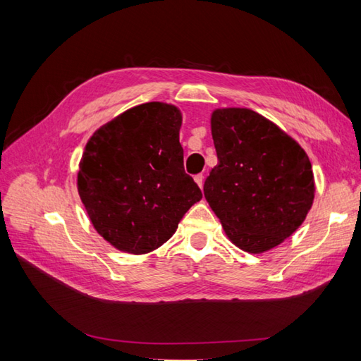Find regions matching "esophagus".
Returning a JSON list of instances; mask_svg holds the SVG:
<instances>
[{
    "instance_id": "esophagus-1",
    "label": "esophagus",
    "mask_w": 361,
    "mask_h": 361,
    "mask_svg": "<svg viewBox=\"0 0 361 361\" xmlns=\"http://www.w3.org/2000/svg\"><path fill=\"white\" fill-rule=\"evenodd\" d=\"M194 180H195L197 185L200 186V189H202V188H203V180H204V176H203L202 173H200V175H195V178H194Z\"/></svg>"
}]
</instances>
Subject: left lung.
Returning a JSON list of instances; mask_svg holds the SVG:
<instances>
[{
  "label": "left lung",
  "instance_id": "obj_1",
  "mask_svg": "<svg viewBox=\"0 0 361 361\" xmlns=\"http://www.w3.org/2000/svg\"><path fill=\"white\" fill-rule=\"evenodd\" d=\"M219 164L204 181V198L237 248L270 251L302 225L315 198L305 150L282 128L250 109L211 114Z\"/></svg>",
  "mask_w": 361,
  "mask_h": 361
}]
</instances>
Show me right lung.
<instances>
[{"instance_id": "obj_1", "label": "right lung", "mask_w": 361, "mask_h": 361, "mask_svg": "<svg viewBox=\"0 0 361 361\" xmlns=\"http://www.w3.org/2000/svg\"><path fill=\"white\" fill-rule=\"evenodd\" d=\"M178 106L147 102L118 114L83 149L78 190L91 225L130 255L159 248L202 190L183 167Z\"/></svg>"}]
</instances>
